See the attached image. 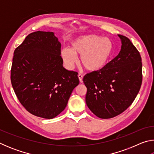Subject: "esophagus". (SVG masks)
Here are the masks:
<instances>
[{"mask_svg": "<svg viewBox=\"0 0 154 154\" xmlns=\"http://www.w3.org/2000/svg\"><path fill=\"white\" fill-rule=\"evenodd\" d=\"M78 77H79V82L81 83H82L83 82V75H81V74H79V75H78Z\"/></svg>", "mask_w": 154, "mask_h": 154, "instance_id": "1", "label": "esophagus"}]
</instances>
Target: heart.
<instances>
[{
	"mask_svg": "<svg viewBox=\"0 0 154 154\" xmlns=\"http://www.w3.org/2000/svg\"><path fill=\"white\" fill-rule=\"evenodd\" d=\"M112 51V43L108 38L91 35L83 36L71 43V48H64L61 56L65 65L72 69L77 63L76 56L85 70L98 71L105 66Z\"/></svg>",
	"mask_w": 154,
	"mask_h": 154,
	"instance_id": "b5f03b06",
	"label": "heart"
}]
</instances>
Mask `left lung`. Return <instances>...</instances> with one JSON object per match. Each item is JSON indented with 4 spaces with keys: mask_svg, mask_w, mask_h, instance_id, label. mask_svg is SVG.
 Returning a JSON list of instances; mask_svg holds the SVG:
<instances>
[{
    "mask_svg": "<svg viewBox=\"0 0 154 154\" xmlns=\"http://www.w3.org/2000/svg\"><path fill=\"white\" fill-rule=\"evenodd\" d=\"M121 50L98 71L83 77L87 88L85 102L98 118H114L133 103L142 83V62L139 51L126 36L118 35Z\"/></svg>",
    "mask_w": 154,
    "mask_h": 154,
    "instance_id": "obj_1",
    "label": "left lung"
}]
</instances>
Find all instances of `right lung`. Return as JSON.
<instances>
[{
  "label": "right lung",
  "instance_id": "add662e5",
  "mask_svg": "<svg viewBox=\"0 0 154 154\" xmlns=\"http://www.w3.org/2000/svg\"><path fill=\"white\" fill-rule=\"evenodd\" d=\"M61 44L52 32L28 35L15 49L11 82L22 105L34 116L52 119L64 110L79 83L77 72L62 66Z\"/></svg>",
  "mask_w": 154,
  "mask_h": 154
}]
</instances>
